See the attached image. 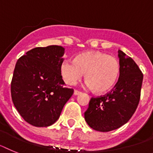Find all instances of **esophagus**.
Returning a JSON list of instances; mask_svg holds the SVG:
<instances>
[{
	"label": "esophagus",
	"instance_id": "esophagus-1",
	"mask_svg": "<svg viewBox=\"0 0 153 153\" xmlns=\"http://www.w3.org/2000/svg\"><path fill=\"white\" fill-rule=\"evenodd\" d=\"M81 91H78V90H75V91H74V95H80L81 94Z\"/></svg>",
	"mask_w": 153,
	"mask_h": 153
}]
</instances>
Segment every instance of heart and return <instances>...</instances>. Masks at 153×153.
Returning a JSON list of instances; mask_svg holds the SVG:
<instances>
[{"instance_id": "b5f03b06", "label": "heart", "mask_w": 153, "mask_h": 153, "mask_svg": "<svg viewBox=\"0 0 153 153\" xmlns=\"http://www.w3.org/2000/svg\"><path fill=\"white\" fill-rule=\"evenodd\" d=\"M60 71L64 81L75 85L85 74L88 86L99 94L111 90L120 72L119 61L102 51H85L78 54L74 61L62 62Z\"/></svg>"}]
</instances>
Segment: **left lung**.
<instances>
[{"label":"left lung","mask_w":153,"mask_h":153,"mask_svg":"<svg viewBox=\"0 0 153 153\" xmlns=\"http://www.w3.org/2000/svg\"><path fill=\"white\" fill-rule=\"evenodd\" d=\"M120 72L111 92L91 98L85 112L88 126L99 132H109L126 124L139 105L143 75L132 58L119 51Z\"/></svg>","instance_id":"left-lung-1"}]
</instances>
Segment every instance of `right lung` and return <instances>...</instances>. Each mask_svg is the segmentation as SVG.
<instances>
[{"instance_id":"add662e5","label":"right lung","mask_w":153,"mask_h":153,"mask_svg":"<svg viewBox=\"0 0 153 153\" xmlns=\"http://www.w3.org/2000/svg\"><path fill=\"white\" fill-rule=\"evenodd\" d=\"M65 48L58 45L35 48L16 63L10 91L21 117L36 127H47L60 117L74 90L65 87L60 66Z\"/></svg>"}]
</instances>
